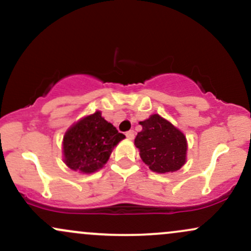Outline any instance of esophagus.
Here are the masks:
<instances>
[{"label": "esophagus", "instance_id": "34e87169", "mask_svg": "<svg viewBox=\"0 0 251 251\" xmlns=\"http://www.w3.org/2000/svg\"><path fill=\"white\" fill-rule=\"evenodd\" d=\"M126 138L129 140H132L134 138V131H128L126 132Z\"/></svg>", "mask_w": 251, "mask_h": 251}]
</instances>
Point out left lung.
Masks as SVG:
<instances>
[{
    "label": "left lung",
    "instance_id": "obj_1",
    "mask_svg": "<svg viewBox=\"0 0 251 251\" xmlns=\"http://www.w3.org/2000/svg\"><path fill=\"white\" fill-rule=\"evenodd\" d=\"M139 124L143 129L135 137L134 145L143 162L157 174L179 170L186 162L188 150L183 132L159 114H152Z\"/></svg>",
    "mask_w": 251,
    "mask_h": 251
}]
</instances>
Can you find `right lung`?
<instances>
[{
    "label": "right lung",
    "instance_id": "1",
    "mask_svg": "<svg viewBox=\"0 0 251 251\" xmlns=\"http://www.w3.org/2000/svg\"><path fill=\"white\" fill-rule=\"evenodd\" d=\"M124 138L97 111L71 126L63 135V162L74 171L96 172L107 163L112 150Z\"/></svg>",
    "mask_w": 251,
    "mask_h": 251
}]
</instances>
